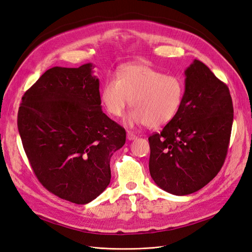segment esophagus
Returning a JSON list of instances; mask_svg holds the SVG:
<instances>
[{
  "label": "esophagus",
  "instance_id": "34e87169",
  "mask_svg": "<svg viewBox=\"0 0 252 252\" xmlns=\"http://www.w3.org/2000/svg\"><path fill=\"white\" fill-rule=\"evenodd\" d=\"M136 135L133 133V132H131V131H127V138L129 141H133V140H136Z\"/></svg>",
  "mask_w": 252,
  "mask_h": 252
}]
</instances>
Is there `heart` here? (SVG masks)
<instances>
[{
  "label": "heart",
  "instance_id": "b5f03b06",
  "mask_svg": "<svg viewBox=\"0 0 252 252\" xmlns=\"http://www.w3.org/2000/svg\"><path fill=\"white\" fill-rule=\"evenodd\" d=\"M185 94L179 78L167 76L146 64H130L110 78L101 91V101L109 115L121 117L128 106L127 126L148 125L159 128L170 123L178 112Z\"/></svg>",
  "mask_w": 252,
  "mask_h": 252
}]
</instances>
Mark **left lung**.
Segmentation results:
<instances>
[{
	"label": "left lung",
	"instance_id": "1",
	"mask_svg": "<svg viewBox=\"0 0 252 252\" xmlns=\"http://www.w3.org/2000/svg\"><path fill=\"white\" fill-rule=\"evenodd\" d=\"M181 106L160 133L149 137L150 175L166 192H197L219 173L226 158L233 106L226 84L200 60L185 71Z\"/></svg>",
	"mask_w": 252,
	"mask_h": 252
}]
</instances>
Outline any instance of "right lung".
I'll return each mask as SVG.
<instances>
[{
	"label": "right lung",
	"instance_id": "add662e5",
	"mask_svg": "<svg viewBox=\"0 0 252 252\" xmlns=\"http://www.w3.org/2000/svg\"><path fill=\"white\" fill-rule=\"evenodd\" d=\"M93 63L54 66L24 94L17 128L40 184L77 204L110 182V158L126 141L123 127L102 111Z\"/></svg>",
	"mask_w": 252,
	"mask_h": 252
}]
</instances>
